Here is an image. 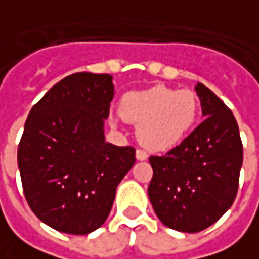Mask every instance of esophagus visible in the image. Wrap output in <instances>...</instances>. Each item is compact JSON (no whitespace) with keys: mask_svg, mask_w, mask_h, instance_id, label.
Segmentation results:
<instances>
[{"mask_svg":"<svg viewBox=\"0 0 259 259\" xmlns=\"http://www.w3.org/2000/svg\"><path fill=\"white\" fill-rule=\"evenodd\" d=\"M136 159H138V161H145V159H148V152L143 151V149H138V151H136Z\"/></svg>","mask_w":259,"mask_h":259,"instance_id":"esophagus-1","label":"esophagus"}]
</instances>
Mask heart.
Segmentation results:
<instances>
[{"mask_svg":"<svg viewBox=\"0 0 259 259\" xmlns=\"http://www.w3.org/2000/svg\"><path fill=\"white\" fill-rule=\"evenodd\" d=\"M120 116L136 123V136L142 145L155 151L172 148L193 129L198 114V98L190 90L152 87L130 91L121 97ZM110 123L114 126L116 120Z\"/></svg>","mask_w":259,"mask_h":259,"instance_id":"obj_1","label":"heart"}]
</instances>
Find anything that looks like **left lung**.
Returning <instances> with one entry per match:
<instances>
[{"label": "left lung", "instance_id": "1", "mask_svg": "<svg viewBox=\"0 0 259 259\" xmlns=\"http://www.w3.org/2000/svg\"><path fill=\"white\" fill-rule=\"evenodd\" d=\"M204 121L178 146L151 156L148 196L158 219L178 232L203 231L231 208L243 162L239 127L226 104L196 85Z\"/></svg>", "mask_w": 259, "mask_h": 259}]
</instances>
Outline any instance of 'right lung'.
Returning <instances> with one entry per match:
<instances>
[{
    "label": "right lung",
    "instance_id": "obj_1",
    "mask_svg": "<svg viewBox=\"0 0 259 259\" xmlns=\"http://www.w3.org/2000/svg\"><path fill=\"white\" fill-rule=\"evenodd\" d=\"M113 97L111 75L72 73L28 113L18 169L28 206L55 231L87 235L98 229L136 161L132 146L106 142Z\"/></svg>",
    "mask_w": 259,
    "mask_h": 259
}]
</instances>
